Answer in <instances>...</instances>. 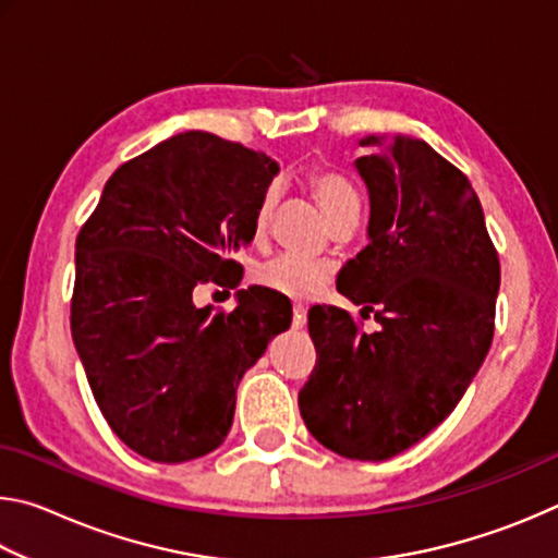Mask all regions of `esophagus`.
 I'll return each instance as SVG.
<instances>
[{
  "instance_id": "esophagus-1",
  "label": "esophagus",
  "mask_w": 558,
  "mask_h": 558,
  "mask_svg": "<svg viewBox=\"0 0 558 558\" xmlns=\"http://www.w3.org/2000/svg\"><path fill=\"white\" fill-rule=\"evenodd\" d=\"M305 325H307V310L302 305H295V307H292V327L302 329Z\"/></svg>"
}]
</instances>
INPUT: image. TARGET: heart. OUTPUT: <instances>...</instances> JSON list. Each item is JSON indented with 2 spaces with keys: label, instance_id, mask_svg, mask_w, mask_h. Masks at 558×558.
<instances>
[{
  "label": "heart",
  "instance_id": "heart-1",
  "mask_svg": "<svg viewBox=\"0 0 558 558\" xmlns=\"http://www.w3.org/2000/svg\"><path fill=\"white\" fill-rule=\"evenodd\" d=\"M307 186L317 199L319 209L325 211L329 223H332L337 216L359 209V196L354 192V186L349 184L342 174L329 172V169H313V172L307 174ZM276 202H278V192L270 186L268 192L260 196L256 216H253V235H256V239H263V235H266L268 223L272 219V209H276ZM329 278L332 276H329V268L323 266V263L298 258V256L272 258L268 263H263V266L256 270L258 286L278 292L282 298L300 300V302L317 298L319 292L327 288Z\"/></svg>",
  "mask_w": 558,
  "mask_h": 558
}]
</instances>
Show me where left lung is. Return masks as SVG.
<instances>
[{
  "label": "left lung",
  "instance_id": "left-lung-1",
  "mask_svg": "<svg viewBox=\"0 0 558 558\" xmlns=\"http://www.w3.org/2000/svg\"><path fill=\"white\" fill-rule=\"evenodd\" d=\"M354 167L369 192V243L347 260V310L307 315L315 369L298 396L307 430L349 460H389L456 409L495 335L499 258L468 177L415 137L369 135Z\"/></svg>",
  "mask_w": 558,
  "mask_h": 558
}]
</instances>
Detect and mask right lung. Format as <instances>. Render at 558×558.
<instances>
[{
  "instance_id": "add662e5",
  "label": "right lung",
  "mask_w": 558,
  "mask_h": 558,
  "mask_svg": "<svg viewBox=\"0 0 558 558\" xmlns=\"http://www.w3.org/2000/svg\"><path fill=\"white\" fill-rule=\"evenodd\" d=\"M278 162L189 130L108 179L75 241L71 335L116 436L155 462H186L229 436L243 374L292 323L288 298L239 290L233 313L196 307L202 282L235 288V253Z\"/></svg>"
}]
</instances>
